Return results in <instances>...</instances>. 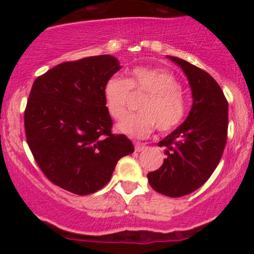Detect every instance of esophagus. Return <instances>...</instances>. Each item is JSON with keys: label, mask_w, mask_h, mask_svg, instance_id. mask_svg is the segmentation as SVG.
I'll return each instance as SVG.
<instances>
[{"label": "esophagus", "mask_w": 254, "mask_h": 254, "mask_svg": "<svg viewBox=\"0 0 254 254\" xmlns=\"http://www.w3.org/2000/svg\"><path fill=\"white\" fill-rule=\"evenodd\" d=\"M143 150H146L145 143H140V142L135 143V151H136V152H141Z\"/></svg>", "instance_id": "34e87169"}]
</instances>
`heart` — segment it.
I'll return each instance as SVG.
<instances>
[{"mask_svg":"<svg viewBox=\"0 0 254 254\" xmlns=\"http://www.w3.org/2000/svg\"><path fill=\"white\" fill-rule=\"evenodd\" d=\"M103 92L107 111L114 119L124 115L131 93L148 94L140 106V114L125 115L118 124L119 131L137 139L148 136L156 127L162 132L176 129L188 109L181 81L162 67H135L127 79L113 76Z\"/></svg>","mask_w":254,"mask_h":254,"instance_id":"1","label":"heart"}]
</instances>
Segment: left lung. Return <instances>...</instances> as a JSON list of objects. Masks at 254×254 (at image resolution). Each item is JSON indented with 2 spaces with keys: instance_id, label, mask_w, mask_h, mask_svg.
Returning a JSON list of instances; mask_svg holds the SVG:
<instances>
[{
  "instance_id": "8db88e82",
  "label": "left lung",
  "mask_w": 254,
  "mask_h": 254,
  "mask_svg": "<svg viewBox=\"0 0 254 254\" xmlns=\"http://www.w3.org/2000/svg\"><path fill=\"white\" fill-rule=\"evenodd\" d=\"M170 58L189 79L193 107L186 122L158 142L167 158L147 179L157 193L179 198L200 188L219 165L227 140L229 106L221 87L206 71Z\"/></svg>"
}]
</instances>
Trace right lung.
Instances as JSON below:
<instances>
[{
  "label": "right lung",
  "instance_id": "add662e5",
  "mask_svg": "<svg viewBox=\"0 0 254 254\" xmlns=\"http://www.w3.org/2000/svg\"><path fill=\"white\" fill-rule=\"evenodd\" d=\"M120 68L114 56L66 61L38 76L24 111L28 146L55 186L88 195L111 181L118 161L134 152L113 134L104 101L106 82Z\"/></svg>",
  "mask_w": 254,
  "mask_h": 254
}]
</instances>
